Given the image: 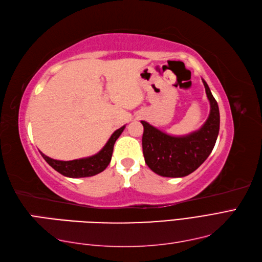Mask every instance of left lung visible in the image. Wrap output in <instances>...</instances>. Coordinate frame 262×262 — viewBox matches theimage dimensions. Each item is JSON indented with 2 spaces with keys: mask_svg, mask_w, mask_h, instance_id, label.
Listing matches in <instances>:
<instances>
[{
  "mask_svg": "<svg viewBox=\"0 0 262 262\" xmlns=\"http://www.w3.org/2000/svg\"><path fill=\"white\" fill-rule=\"evenodd\" d=\"M210 102V114L199 130L182 137H173L145 121L142 136L144 160L155 173L168 178H181L192 173L206 161L219 135V106L202 79Z\"/></svg>",
  "mask_w": 262,
  "mask_h": 262,
  "instance_id": "obj_1",
  "label": "left lung"
}]
</instances>
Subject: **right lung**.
Masks as SVG:
<instances>
[{
  "label": "right lung",
  "mask_w": 262,
  "mask_h": 262,
  "mask_svg": "<svg viewBox=\"0 0 262 262\" xmlns=\"http://www.w3.org/2000/svg\"><path fill=\"white\" fill-rule=\"evenodd\" d=\"M125 125L121 126L120 129L113 132V135L107 140L105 145L102 148L97 155L83 158V159H76V160L71 161H60V160H54V159H51L48 156L43 155L40 152L44 160H46L51 167H52L55 171L59 172V173L63 174L68 178H86V177H92L100 173L105 168L109 165L111 158H112V152H113V146L116 143L117 139L121 136V133L123 132Z\"/></svg>",
  "instance_id": "obj_1"
}]
</instances>
